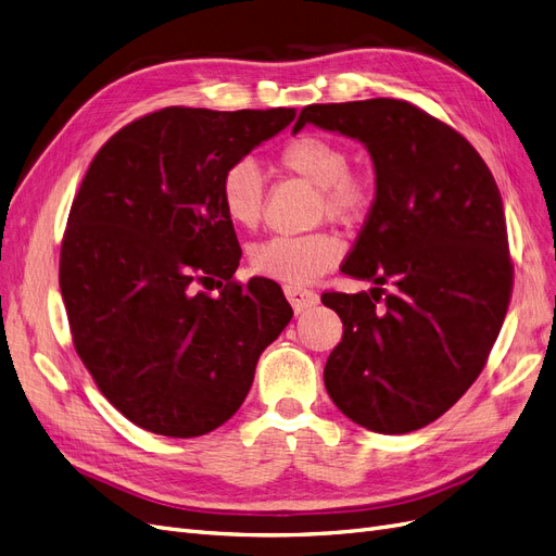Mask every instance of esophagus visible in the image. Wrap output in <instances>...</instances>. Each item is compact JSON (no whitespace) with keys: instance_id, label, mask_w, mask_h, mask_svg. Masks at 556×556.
Segmentation results:
<instances>
[{"instance_id":"1","label":"esophagus","mask_w":556,"mask_h":556,"mask_svg":"<svg viewBox=\"0 0 556 556\" xmlns=\"http://www.w3.org/2000/svg\"><path fill=\"white\" fill-rule=\"evenodd\" d=\"M285 296H288L294 313H304L306 308L315 306L319 301L317 292H313L308 288H301V285H285Z\"/></svg>"}]
</instances>
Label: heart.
<instances>
[{
    "instance_id": "1",
    "label": "heart",
    "mask_w": 556,
    "mask_h": 556,
    "mask_svg": "<svg viewBox=\"0 0 556 556\" xmlns=\"http://www.w3.org/2000/svg\"><path fill=\"white\" fill-rule=\"evenodd\" d=\"M278 162L317 185V213L339 223H355L374 199L366 174L350 169V150L319 134H301L280 148ZM264 178L255 162H233L220 180V204L231 225L250 229L260 223ZM341 241L329 231L271 237L250 245L248 262L260 276L282 282H308L341 260Z\"/></svg>"
}]
</instances>
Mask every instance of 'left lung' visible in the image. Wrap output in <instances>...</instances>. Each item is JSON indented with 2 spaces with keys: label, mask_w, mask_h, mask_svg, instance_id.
Masks as SVG:
<instances>
[{
  "label": "left lung",
  "mask_w": 556,
  "mask_h": 556,
  "mask_svg": "<svg viewBox=\"0 0 556 556\" xmlns=\"http://www.w3.org/2000/svg\"><path fill=\"white\" fill-rule=\"evenodd\" d=\"M366 146L376 199L341 271L371 292H325L343 339L325 366L339 410L378 433L427 427L490 357L513 294L506 215L492 172L457 129L403 99L301 109Z\"/></svg>",
  "instance_id": "left-lung-1"
}]
</instances>
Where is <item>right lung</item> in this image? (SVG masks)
I'll return each instance as SVG.
<instances>
[{"mask_svg": "<svg viewBox=\"0 0 556 556\" xmlns=\"http://www.w3.org/2000/svg\"><path fill=\"white\" fill-rule=\"evenodd\" d=\"M294 113L166 106L115 131L88 166L60 290L99 392L146 431L194 439L225 425L292 319L278 282L233 278L241 248L220 180Z\"/></svg>", "mask_w": 556, "mask_h": 556, "instance_id": "1", "label": "right lung"}]
</instances>
